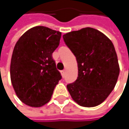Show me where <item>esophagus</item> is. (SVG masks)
I'll list each match as a JSON object with an SVG mask.
<instances>
[{
  "instance_id": "1",
  "label": "esophagus",
  "mask_w": 129,
  "mask_h": 129,
  "mask_svg": "<svg viewBox=\"0 0 129 129\" xmlns=\"http://www.w3.org/2000/svg\"><path fill=\"white\" fill-rule=\"evenodd\" d=\"M60 73H61V75H62V77H63V78H64V76H65V70H63V71H61V72H60Z\"/></svg>"
}]
</instances>
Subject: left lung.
I'll return each mask as SVG.
<instances>
[{
  "label": "left lung",
  "instance_id": "8db88e82",
  "mask_svg": "<svg viewBox=\"0 0 129 129\" xmlns=\"http://www.w3.org/2000/svg\"><path fill=\"white\" fill-rule=\"evenodd\" d=\"M63 37L78 63V77L67 85L72 99L86 108L102 104L115 87L119 74L112 42L92 27L71 31Z\"/></svg>",
  "mask_w": 129,
  "mask_h": 129
}]
</instances>
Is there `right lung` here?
Instances as JSON below:
<instances>
[{
	"label": "right lung",
	"mask_w": 129,
	"mask_h": 129,
	"mask_svg": "<svg viewBox=\"0 0 129 129\" xmlns=\"http://www.w3.org/2000/svg\"><path fill=\"white\" fill-rule=\"evenodd\" d=\"M60 37V31L37 26L27 30L14 47L12 85L18 98L30 107L39 108L48 103L61 79L52 57Z\"/></svg>",
	"instance_id": "add662e5"
}]
</instances>
